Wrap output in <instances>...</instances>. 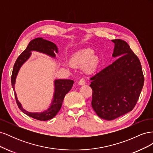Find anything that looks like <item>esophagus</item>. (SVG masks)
<instances>
[{"instance_id":"esophagus-1","label":"esophagus","mask_w":153,"mask_h":153,"mask_svg":"<svg viewBox=\"0 0 153 153\" xmlns=\"http://www.w3.org/2000/svg\"><path fill=\"white\" fill-rule=\"evenodd\" d=\"M78 85H85V81L84 78H82V79H80L79 81H78Z\"/></svg>"}]
</instances>
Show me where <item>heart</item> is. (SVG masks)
<instances>
[{
  "instance_id": "1",
  "label": "heart",
  "mask_w": 153,
  "mask_h": 153,
  "mask_svg": "<svg viewBox=\"0 0 153 153\" xmlns=\"http://www.w3.org/2000/svg\"><path fill=\"white\" fill-rule=\"evenodd\" d=\"M93 51L91 49H84L75 53L71 59V64L74 66H84L87 63L88 69H93L98 63V58L93 55Z\"/></svg>"
}]
</instances>
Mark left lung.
Wrapping results in <instances>:
<instances>
[{"mask_svg": "<svg viewBox=\"0 0 153 153\" xmlns=\"http://www.w3.org/2000/svg\"><path fill=\"white\" fill-rule=\"evenodd\" d=\"M112 41L117 59L90 78L92 108L108 121L133 109L144 83L140 62L128 44L120 39Z\"/></svg>", "mask_w": 153, "mask_h": 153, "instance_id": "8db88e82", "label": "left lung"}]
</instances>
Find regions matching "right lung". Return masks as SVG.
Returning <instances> with one entry per match:
<instances>
[{
	"label": "right lung",
	"mask_w": 153,
	"mask_h": 153,
	"mask_svg": "<svg viewBox=\"0 0 153 153\" xmlns=\"http://www.w3.org/2000/svg\"><path fill=\"white\" fill-rule=\"evenodd\" d=\"M32 51H37L41 53L47 54L49 56L55 58V53H58V48L53 43L48 40L43 39L42 38H38L32 39L30 41L27 48L23 52L14 64V67L11 75V84L13 89L15 91V96L18 108L22 112L25 114L29 117H31L39 121H48L53 118L57 114L61 109L64 97L68 92L71 89L74 81L67 79H58L55 80V91L52 103L49 108L42 112H29L23 108L21 103L18 100L16 93L15 89V84L17 75L20 68L31 55Z\"/></svg>",
	"instance_id": "1"
}]
</instances>
